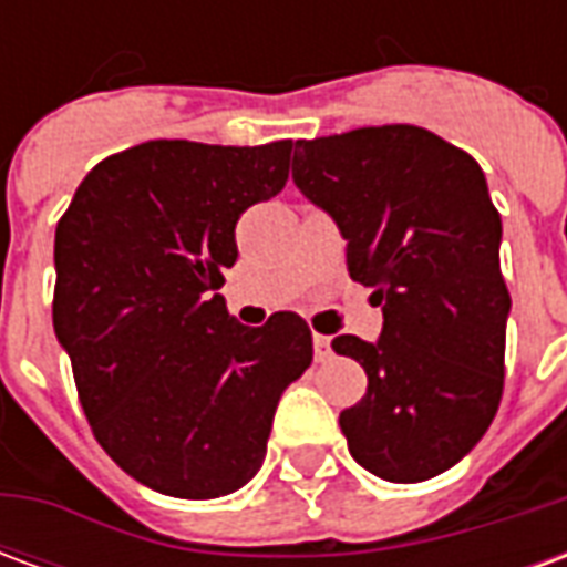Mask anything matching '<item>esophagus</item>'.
<instances>
[{
    "label": "esophagus",
    "instance_id": "34e87169",
    "mask_svg": "<svg viewBox=\"0 0 567 567\" xmlns=\"http://www.w3.org/2000/svg\"><path fill=\"white\" fill-rule=\"evenodd\" d=\"M312 346H316V361H331L333 358V349H331V337H321V333H316L312 337Z\"/></svg>",
    "mask_w": 567,
    "mask_h": 567
}]
</instances>
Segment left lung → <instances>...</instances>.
Instances as JSON below:
<instances>
[{"mask_svg": "<svg viewBox=\"0 0 567 567\" xmlns=\"http://www.w3.org/2000/svg\"><path fill=\"white\" fill-rule=\"evenodd\" d=\"M295 185L331 212L349 276L382 307V337L352 333L368 394L340 413L349 452L389 483H422L462 462L504 394L511 291L501 215L467 151L413 124L300 140Z\"/></svg>", "mask_w": 567, "mask_h": 567, "instance_id": "obj_1", "label": "left lung"}]
</instances>
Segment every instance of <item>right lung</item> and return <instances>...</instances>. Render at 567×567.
<instances>
[{"instance_id": "right-lung-1", "label": "right lung", "mask_w": 567, "mask_h": 567, "mask_svg": "<svg viewBox=\"0 0 567 567\" xmlns=\"http://www.w3.org/2000/svg\"><path fill=\"white\" fill-rule=\"evenodd\" d=\"M295 142L151 140L84 175L56 221L54 331L93 437L173 498L258 474L282 392L312 364L297 312L246 328L218 288L239 215L288 182Z\"/></svg>"}]
</instances>
